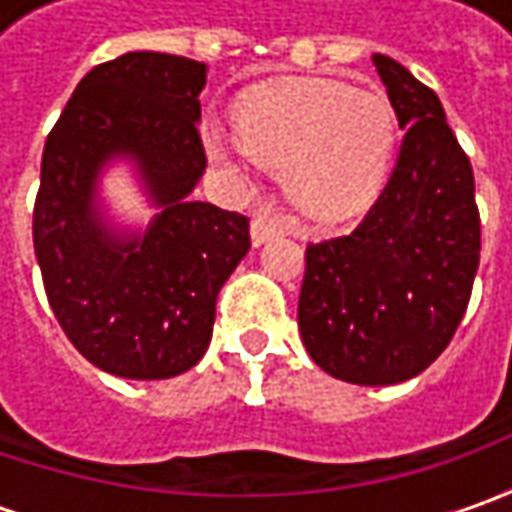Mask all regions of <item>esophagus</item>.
I'll return each mask as SVG.
<instances>
[{
	"instance_id": "1",
	"label": "esophagus",
	"mask_w": 512,
	"mask_h": 512,
	"mask_svg": "<svg viewBox=\"0 0 512 512\" xmlns=\"http://www.w3.org/2000/svg\"><path fill=\"white\" fill-rule=\"evenodd\" d=\"M287 230V216H282L279 210H273L270 205H259L253 210V219H250V236H253V245H265L267 239H273L276 233H285Z\"/></svg>"
}]
</instances>
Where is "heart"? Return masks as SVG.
<instances>
[{"mask_svg":"<svg viewBox=\"0 0 512 512\" xmlns=\"http://www.w3.org/2000/svg\"><path fill=\"white\" fill-rule=\"evenodd\" d=\"M239 145L285 173L293 202L319 219H342L370 205L399 142V116L382 90L333 79H273L233 105ZM210 153L225 159L213 139Z\"/></svg>","mask_w":512,"mask_h":512,"instance_id":"b5f03b06","label":"heart"}]
</instances>
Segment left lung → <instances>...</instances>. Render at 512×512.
<instances>
[{"label": "left lung", "instance_id": "8db88e82", "mask_svg": "<svg viewBox=\"0 0 512 512\" xmlns=\"http://www.w3.org/2000/svg\"><path fill=\"white\" fill-rule=\"evenodd\" d=\"M399 128V162L347 236L305 250L299 330L310 359L350 384H399L442 356L462 322L482 250L470 159L439 96L373 56Z\"/></svg>", "mask_w": 512, "mask_h": 512}]
</instances>
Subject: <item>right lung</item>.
Returning <instances> with one entry per match:
<instances>
[{
	"label": "right lung",
	"mask_w": 512,
	"mask_h": 512,
	"mask_svg": "<svg viewBox=\"0 0 512 512\" xmlns=\"http://www.w3.org/2000/svg\"><path fill=\"white\" fill-rule=\"evenodd\" d=\"M205 65L136 50L76 85L48 133L33 250L70 344L122 379H170L205 356L216 299L250 250V219L190 202L207 168L199 133ZM133 152L166 210L142 243H110L89 210L92 179Z\"/></svg>",
	"instance_id": "obj_1"
}]
</instances>
